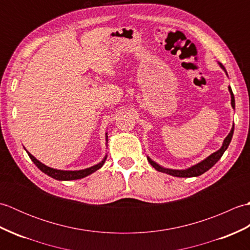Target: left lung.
Segmentation results:
<instances>
[{"mask_svg":"<svg viewBox=\"0 0 250 250\" xmlns=\"http://www.w3.org/2000/svg\"><path fill=\"white\" fill-rule=\"evenodd\" d=\"M218 64L222 68V70H224V72L226 73V75L228 76V73L226 71L225 66L222 65L220 62H218ZM228 89H229V92L231 94V105H232V108L234 109L235 108L234 94H233L232 89H231L230 86L228 87ZM233 132H234V125H233L232 129L230 131V133L227 135V137L224 140V143H222V145H221V147L219 148L218 150L211 153V155H209L208 157L205 158L204 160H202V161H200L199 163H196V164H193V166H191L188 168H185V169H173V168L164 167L160 166V164H158L157 162L153 161L152 159L149 158L148 156H147V160H148V162L151 164V167H155L158 172H162V173H166V174H168V175H172V176H175V177H196V176H200V175L204 174L206 171H208V169L211 167H214L215 164L218 162L219 159L222 157V155H224V152L228 149V147H229V145H230L231 140H232V136H233Z\"/></svg>","mask_w":250,"mask_h":250,"instance_id":"obj_1","label":"left lung"}]
</instances>
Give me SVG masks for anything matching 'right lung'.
<instances>
[{
    "label": "right lung",
    "mask_w": 250,
    "mask_h": 250,
    "mask_svg": "<svg viewBox=\"0 0 250 250\" xmlns=\"http://www.w3.org/2000/svg\"><path fill=\"white\" fill-rule=\"evenodd\" d=\"M105 140H106V145H107V141H108V136H107V132L105 133ZM25 149V148H24ZM25 151L28 152V155L30 157V159L32 161L34 162L35 166L39 167L42 172L45 173L48 175V176L55 178L57 180H75V179H81L88 176V175L94 173L95 171H98L99 168H101L103 167V164L105 163L106 158H107V155H105V157L103 158V160L94 164V166L87 167V168H83V169H75V171H67V169H57L54 167H47L45 166L44 163H42L41 161L37 160V159L32 156L31 153L25 149Z\"/></svg>",
    "instance_id": "right-lung-1"
}]
</instances>
